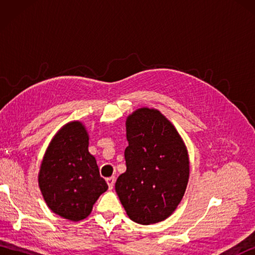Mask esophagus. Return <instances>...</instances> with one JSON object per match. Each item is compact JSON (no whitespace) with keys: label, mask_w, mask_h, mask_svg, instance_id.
I'll use <instances>...</instances> for the list:
<instances>
[{"label":"esophagus","mask_w":255,"mask_h":255,"mask_svg":"<svg viewBox=\"0 0 255 255\" xmlns=\"http://www.w3.org/2000/svg\"><path fill=\"white\" fill-rule=\"evenodd\" d=\"M107 184H108V187H110V189H112L114 187V185H115V177L112 176V177H108L106 180Z\"/></svg>","instance_id":"34e87169"}]
</instances>
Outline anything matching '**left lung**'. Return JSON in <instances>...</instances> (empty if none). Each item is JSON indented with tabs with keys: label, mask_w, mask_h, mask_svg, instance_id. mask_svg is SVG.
I'll list each match as a JSON object with an SVG mask.
<instances>
[{
	"label": "left lung",
	"mask_w": 255,
	"mask_h": 255,
	"mask_svg": "<svg viewBox=\"0 0 255 255\" xmlns=\"http://www.w3.org/2000/svg\"><path fill=\"white\" fill-rule=\"evenodd\" d=\"M127 170L116 193L128 217L140 225L165 220L185 194L189 158L185 142L169 119L155 108L141 107L126 119Z\"/></svg>",
	"instance_id": "obj_1"
}]
</instances>
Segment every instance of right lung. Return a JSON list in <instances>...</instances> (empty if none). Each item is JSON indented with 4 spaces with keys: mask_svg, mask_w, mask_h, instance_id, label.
Segmentation results:
<instances>
[{
    "mask_svg": "<svg viewBox=\"0 0 255 255\" xmlns=\"http://www.w3.org/2000/svg\"><path fill=\"white\" fill-rule=\"evenodd\" d=\"M89 140L83 123L66 124L51 139L38 173V185L48 208L71 221L88 217L108 188L89 152Z\"/></svg>",
    "mask_w": 255,
    "mask_h": 255,
    "instance_id": "1",
    "label": "right lung"
}]
</instances>
